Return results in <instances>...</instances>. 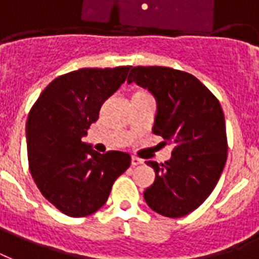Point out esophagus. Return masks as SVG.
I'll return each instance as SVG.
<instances>
[{
	"label": "esophagus",
	"instance_id": "obj_1",
	"mask_svg": "<svg viewBox=\"0 0 259 259\" xmlns=\"http://www.w3.org/2000/svg\"><path fill=\"white\" fill-rule=\"evenodd\" d=\"M143 164V161L141 158H137V157H132L131 158V165L132 166H138V165Z\"/></svg>",
	"mask_w": 259,
	"mask_h": 259
}]
</instances>
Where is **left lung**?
Listing matches in <instances>:
<instances>
[{
	"label": "left lung",
	"instance_id": "8db88e82",
	"mask_svg": "<svg viewBox=\"0 0 259 259\" xmlns=\"http://www.w3.org/2000/svg\"><path fill=\"white\" fill-rule=\"evenodd\" d=\"M128 84L149 90L157 102L153 132L174 146L165 164L147 161L155 180L143 192L151 210L179 219L214 190L227 161L225 118L219 100L195 76L166 67H134Z\"/></svg>",
	"mask_w": 259,
	"mask_h": 259
}]
</instances>
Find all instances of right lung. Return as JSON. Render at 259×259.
<instances>
[{
    "mask_svg": "<svg viewBox=\"0 0 259 259\" xmlns=\"http://www.w3.org/2000/svg\"><path fill=\"white\" fill-rule=\"evenodd\" d=\"M131 67L81 68L42 91L26 124L30 172L42 195L64 214L84 217L108 201L114 180L131 165L122 151L100 154L81 142L100 109Z\"/></svg>",
    "mask_w": 259,
    "mask_h": 259,
    "instance_id": "right-lung-1",
    "label": "right lung"
}]
</instances>
